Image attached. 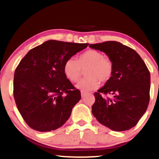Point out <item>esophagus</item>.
Here are the masks:
<instances>
[{
    "label": "esophagus",
    "mask_w": 159,
    "mask_h": 159,
    "mask_svg": "<svg viewBox=\"0 0 159 159\" xmlns=\"http://www.w3.org/2000/svg\"><path fill=\"white\" fill-rule=\"evenodd\" d=\"M87 95V93H85V92H84V91H82L81 92V96H82V98H84V97Z\"/></svg>",
    "instance_id": "1"
}]
</instances>
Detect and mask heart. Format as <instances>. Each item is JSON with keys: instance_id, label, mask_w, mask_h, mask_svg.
<instances>
[{"instance_id": "obj_1", "label": "heart", "mask_w": 159, "mask_h": 159, "mask_svg": "<svg viewBox=\"0 0 159 159\" xmlns=\"http://www.w3.org/2000/svg\"><path fill=\"white\" fill-rule=\"evenodd\" d=\"M87 77L77 83L76 87L82 91H89L98 89L101 81L109 80L113 74L114 65L109 57L96 49H89L79 58L71 57L66 61L63 72L66 77L72 82L78 81L85 70Z\"/></svg>"}]
</instances>
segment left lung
I'll return each mask as SVG.
<instances>
[{
	"label": "left lung",
	"instance_id": "left-lung-1",
	"mask_svg": "<svg viewBox=\"0 0 159 159\" xmlns=\"http://www.w3.org/2000/svg\"><path fill=\"white\" fill-rule=\"evenodd\" d=\"M105 53L114 65L113 74L94 93L92 114L100 123L115 131L134 127L146 112L149 102L150 72L137 52L119 42L89 44ZM111 94L112 99L101 94Z\"/></svg>",
	"mask_w": 159,
	"mask_h": 159
}]
</instances>
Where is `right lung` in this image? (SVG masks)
I'll return each mask as SVG.
<instances>
[{
    "instance_id": "right-lung-1",
    "label": "right lung",
    "mask_w": 159,
    "mask_h": 159,
    "mask_svg": "<svg viewBox=\"0 0 159 159\" xmlns=\"http://www.w3.org/2000/svg\"><path fill=\"white\" fill-rule=\"evenodd\" d=\"M88 44L48 40L30 49L19 63L14 75V98L31 129L51 131L68 120L81 93L66 78L63 66Z\"/></svg>"
}]
</instances>
